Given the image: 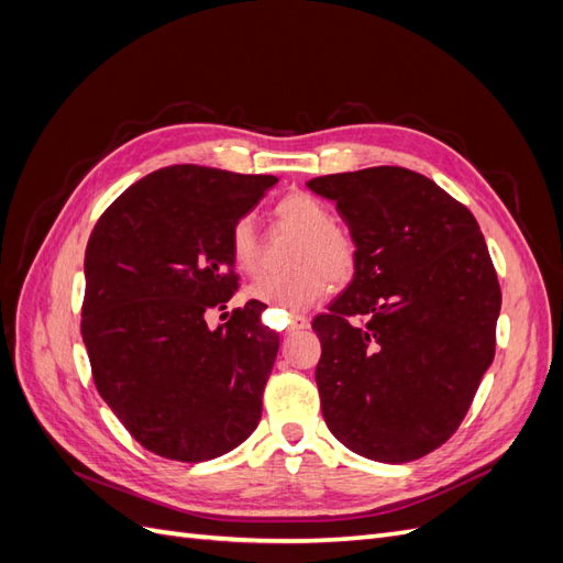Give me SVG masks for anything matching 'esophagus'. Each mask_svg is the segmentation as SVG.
Returning <instances> with one entry per match:
<instances>
[{
    "instance_id": "1",
    "label": "esophagus",
    "mask_w": 563,
    "mask_h": 563,
    "mask_svg": "<svg viewBox=\"0 0 563 563\" xmlns=\"http://www.w3.org/2000/svg\"><path fill=\"white\" fill-rule=\"evenodd\" d=\"M310 327V319L308 317H302V314H294L291 319H288V329H286V335H291V333H296V331H302V329H308Z\"/></svg>"
}]
</instances>
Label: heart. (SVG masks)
Returning <instances> with one entry per match:
<instances>
[{"label": "heart", "instance_id": "heart-1", "mask_svg": "<svg viewBox=\"0 0 563 563\" xmlns=\"http://www.w3.org/2000/svg\"><path fill=\"white\" fill-rule=\"evenodd\" d=\"M277 223L300 234L288 263L294 269L265 275L249 288V296L286 312L308 310L329 286H343L354 277L356 246L352 236L333 225L331 209L308 192L286 195L275 207ZM234 265L255 275L263 265L261 240L251 216H240L230 230Z\"/></svg>", "mask_w": 563, "mask_h": 563}]
</instances>
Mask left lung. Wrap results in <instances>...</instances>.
Returning a JSON list of instances; mask_svg holds the SVG:
<instances>
[{"label": "left lung", "instance_id": "8db88e82", "mask_svg": "<svg viewBox=\"0 0 563 563\" xmlns=\"http://www.w3.org/2000/svg\"><path fill=\"white\" fill-rule=\"evenodd\" d=\"M335 203L356 269L327 314L314 378L350 451L411 463L463 422L496 354L500 286L474 216L401 166L308 180Z\"/></svg>", "mask_w": 563, "mask_h": 563}]
</instances>
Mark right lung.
<instances>
[{
  "mask_svg": "<svg viewBox=\"0 0 563 563\" xmlns=\"http://www.w3.org/2000/svg\"><path fill=\"white\" fill-rule=\"evenodd\" d=\"M277 183L178 164L133 183L98 218L84 255L81 338L98 395L147 451L203 463L258 428L279 335L236 291L230 230Z\"/></svg>",
  "mask_w": 563,
  "mask_h": 563,
  "instance_id": "obj_1",
  "label": "right lung"
}]
</instances>
